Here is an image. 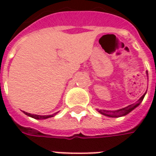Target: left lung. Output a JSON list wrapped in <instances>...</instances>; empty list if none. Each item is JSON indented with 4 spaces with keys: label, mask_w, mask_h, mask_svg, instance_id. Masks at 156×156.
I'll return each instance as SVG.
<instances>
[{
    "label": "left lung",
    "mask_w": 156,
    "mask_h": 156,
    "mask_svg": "<svg viewBox=\"0 0 156 156\" xmlns=\"http://www.w3.org/2000/svg\"><path fill=\"white\" fill-rule=\"evenodd\" d=\"M144 96H145V94H143L141 98L139 99V101H138L136 103H135V104L129 105V106L126 107V108H122V109H119V110H115V111L99 110V112L101 113V114H102V115H106V116H108V117H120V116H123V115H128L129 113H130V112L133 110V109H135L137 106H139V105H140V103L141 102V101H142L143 98H144Z\"/></svg>",
    "instance_id": "obj_1"
}]
</instances>
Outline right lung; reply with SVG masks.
I'll use <instances>...</instances> for the list:
<instances>
[{
	"instance_id": "obj_1",
	"label": "right lung",
	"mask_w": 156,
	"mask_h": 156,
	"mask_svg": "<svg viewBox=\"0 0 156 156\" xmlns=\"http://www.w3.org/2000/svg\"><path fill=\"white\" fill-rule=\"evenodd\" d=\"M28 116L32 117V118H34V119H37V120H41V119H47V118H49V117L54 116V115H31L29 113H27V112H24Z\"/></svg>"
}]
</instances>
